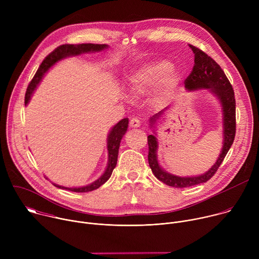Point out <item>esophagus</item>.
<instances>
[{
  "mask_svg": "<svg viewBox=\"0 0 259 259\" xmlns=\"http://www.w3.org/2000/svg\"><path fill=\"white\" fill-rule=\"evenodd\" d=\"M140 125H141V123H140V121L137 118H133V119L130 120V126L131 127L138 128V127H140Z\"/></svg>",
  "mask_w": 259,
  "mask_h": 259,
  "instance_id": "34e87169",
  "label": "esophagus"
}]
</instances>
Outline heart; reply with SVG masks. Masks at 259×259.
I'll list each match as a JSON object with an SVG mask.
<instances>
[{"instance_id": "heart-1", "label": "heart", "mask_w": 259, "mask_h": 259, "mask_svg": "<svg viewBox=\"0 0 259 259\" xmlns=\"http://www.w3.org/2000/svg\"><path fill=\"white\" fill-rule=\"evenodd\" d=\"M172 68V63L165 59H156L141 64L128 78L129 93L135 97L140 96L160 84L158 98L164 100L179 82V75Z\"/></svg>"}]
</instances>
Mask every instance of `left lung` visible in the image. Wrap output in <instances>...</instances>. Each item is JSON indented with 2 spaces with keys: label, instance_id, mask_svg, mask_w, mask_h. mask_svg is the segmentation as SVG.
Here are the masks:
<instances>
[{
  "label": "left lung",
  "instance_id": "8db88e82",
  "mask_svg": "<svg viewBox=\"0 0 259 259\" xmlns=\"http://www.w3.org/2000/svg\"><path fill=\"white\" fill-rule=\"evenodd\" d=\"M190 48L195 54V65L190 76L184 81V85L190 91L209 89V91L219 99L223 106L224 115V146L216 163L206 173L193 177H179L161 168L157 157L158 140L155 135L147 136V143H149L147 159H149L150 167L154 175L160 181L173 188H189L208 181L225 160L236 135V99L232 84L227 78L225 71L213 58L193 45H190ZM166 110L167 107L150 119L152 127H154L157 120L164 115Z\"/></svg>",
  "mask_w": 259,
  "mask_h": 259
}]
</instances>
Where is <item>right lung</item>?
Listing matches in <instances>:
<instances>
[{
	"label": "right lung",
	"mask_w": 259,
	"mask_h": 259,
	"mask_svg": "<svg viewBox=\"0 0 259 259\" xmlns=\"http://www.w3.org/2000/svg\"><path fill=\"white\" fill-rule=\"evenodd\" d=\"M106 48H107V45H105V44H79V45L65 44V45H61V46L57 47L54 51H52L49 55H47L45 57V59L43 60V62L40 65L39 69L36 70L32 80L28 84L26 92H25V97H24L25 105L28 103L33 90L35 89L36 85H38L40 83V81L42 80L43 76L45 75V72L51 66H53L57 61L65 58V57L76 56V55H80L82 53L101 51ZM128 123H129V121L127 118L123 119L117 125H115L112 128V130H110L108 137H107V152H108L107 167H106L104 173L97 180H95L91 184H88V186L82 187V188H64V187L58 186V184H54V186L56 188L64 189V190L71 191L75 193H87V192L94 191V190L98 189L99 187H101L104 182H106L108 180V178L113 173V170L115 169V167L117 165L120 143H121L123 136L125 135V133L127 131Z\"/></svg>",
	"instance_id": "obj_1"
}]
</instances>
